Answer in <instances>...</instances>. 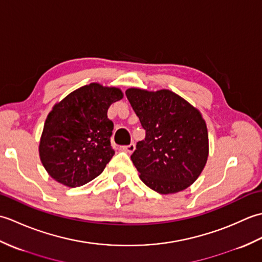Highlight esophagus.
Returning <instances> with one entry per match:
<instances>
[{
	"label": "esophagus",
	"mask_w": 262,
	"mask_h": 262,
	"mask_svg": "<svg viewBox=\"0 0 262 262\" xmlns=\"http://www.w3.org/2000/svg\"><path fill=\"white\" fill-rule=\"evenodd\" d=\"M122 148H124V151L128 152V153H133L135 151V144H129V145H126V146H122Z\"/></svg>",
	"instance_id": "34e87169"
}]
</instances>
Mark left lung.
<instances>
[{
  "instance_id": "8db88e82",
  "label": "left lung",
  "mask_w": 262,
  "mask_h": 262,
  "mask_svg": "<svg viewBox=\"0 0 262 262\" xmlns=\"http://www.w3.org/2000/svg\"><path fill=\"white\" fill-rule=\"evenodd\" d=\"M126 97L145 129L132 161L141 180L162 194L185 190L207 162V126L199 110L170 90L127 89Z\"/></svg>"
}]
</instances>
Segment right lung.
Masks as SVG:
<instances>
[{"mask_svg": "<svg viewBox=\"0 0 262 262\" xmlns=\"http://www.w3.org/2000/svg\"><path fill=\"white\" fill-rule=\"evenodd\" d=\"M122 97L118 88L90 83L54 105L39 143V157L53 179L75 188L104 170L115 154L110 144L114 122L107 113Z\"/></svg>", "mask_w": 262, "mask_h": 262, "instance_id": "1", "label": "right lung"}]
</instances>
